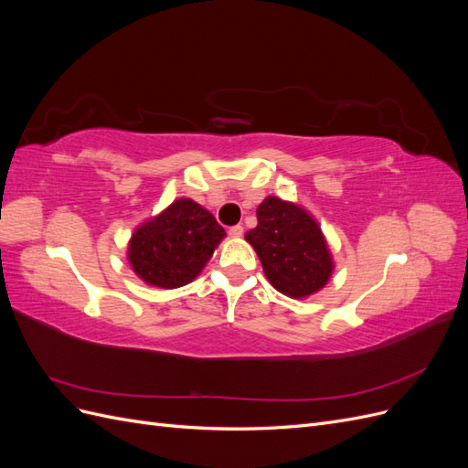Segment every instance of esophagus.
<instances>
[{"label":"esophagus","mask_w":468,"mask_h":468,"mask_svg":"<svg viewBox=\"0 0 468 468\" xmlns=\"http://www.w3.org/2000/svg\"><path fill=\"white\" fill-rule=\"evenodd\" d=\"M229 234H230L232 238H242V236H244V226H239V224L232 226V229L229 230Z\"/></svg>","instance_id":"34e87169"}]
</instances>
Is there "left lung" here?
<instances>
[{"label":"left lung","instance_id":"obj_1","mask_svg":"<svg viewBox=\"0 0 468 468\" xmlns=\"http://www.w3.org/2000/svg\"><path fill=\"white\" fill-rule=\"evenodd\" d=\"M258 226L246 232L271 285L306 299L325 287L334 273V256L318 220L301 205L269 195L258 207Z\"/></svg>","mask_w":468,"mask_h":468}]
</instances>
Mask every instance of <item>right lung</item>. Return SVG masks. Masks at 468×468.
<instances>
[{
	"label": "right lung",
	"mask_w": 468,
	"mask_h": 468,
	"mask_svg": "<svg viewBox=\"0 0 468 468\" xmlns=\"http://www.w3.org/2000/svg\"><path fill=\"white\" fill-rule=\"evenodd\" d=\"M224 236L207 208L181 197L136 226L126 260L146 285L177 289L199 277Z\"/></svg>",
	"instance_id": "obj_1"
}]
</instances>
